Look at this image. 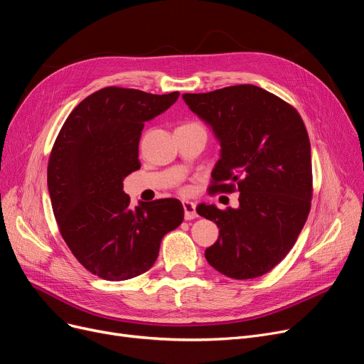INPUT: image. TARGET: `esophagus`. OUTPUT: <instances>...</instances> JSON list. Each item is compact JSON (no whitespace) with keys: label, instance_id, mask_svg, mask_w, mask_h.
I'll list each match as a JSON object with an SVG mask.
<instances>
[{"label":"esophagus","instance_id":"1","mask_svg":"<svg viewBox=\"0 0 364 364\" xmlns=\"http://www.w3.org/2000/svg\"><path fill=\"white\" fill-rule=\"evenodd\" d=\"M183 208H184V218L186 220H193L198 217L196 214V205L191 200H183Z\"/></svg>","mask_w":364,"mask_h":364}]
</instances>
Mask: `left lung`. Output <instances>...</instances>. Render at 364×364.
I'll return each instance as SVG.
<instances>
[{"label":"left lung","instance_id":"obj_1","mask_svg":"<svg viewBox=\"0 0 364 364\" xmlns=\"http://www.w3.org/2000/svg\"><path fill=\"white\" fill-rule=\"evenodd\" d=\"M184 102L211 124L221 156L208 192H240V207L200 203L218 240L205 250L215 271L235 279L257 278L289 255L311 210L312 164L297 109L252 85L184 93Z\"/></svg>","mask_w":364,"mask_h":364}]
</instances>
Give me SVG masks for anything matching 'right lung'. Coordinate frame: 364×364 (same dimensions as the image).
Wrapping results in <instances>:
<instances>
[{
  "instance_id": "1",
  "label": "right lung",
  "mask_w": 364,
  "mask_h": 364,
  "mask_svg": "<svg viewBox=\"0 0 364 364\" xmlns=\"http://www.w3.org/2000/svg\"><path fill=\"white\" fill-rule=\"evenodd\" d=\"M108 86L89 95L62 126L47 165V186L62 238L89 272L123 281L154 264L164 236L184 218L183 203L166 198L129 208L123 178L141 168L144 123L177 101Z\"/></svg>"
}]
</instances>
